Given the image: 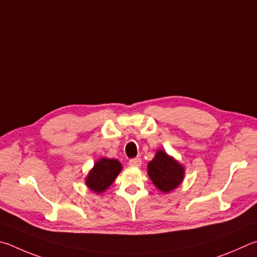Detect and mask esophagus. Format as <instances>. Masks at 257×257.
<instances>
[{"label":"esophagus","instance_id":"34e87169","mask_svg":"<svg viewBox=\"0 0 257 257\" xmlns=\"http://www.w3.org/2000/svg\"><path fill=\"white\" fill-rule=\"evenodd\" d=\"M142 164L141 158H133L128 161V165L132 166V167H140Z\"/></svg>","mask_w":257,"mask_h":257}]
</instances>
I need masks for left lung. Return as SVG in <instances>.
<instances>
[{
    "mask_svg": "<svg viewBox=\"0 0 257 257\" xmlns=\"http://www.w3.org/2000/svg\"><path fill=\"white\" fill-rule=\"evenodd\" d=\"M185 168L176 159L166 154L165 150H158L149 164H148V175H149L155 186L164 193H169L181 185Z\"/></svg>",
    "mask_w": 257,
    "mask_h": 257,
    "instance_id": "8db88e82",
    "label": "left lung"
}]
</instances>
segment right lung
Segmentation results:
<instances>
[{
  "label": "right lung",
  "instance_id": "right-lung-1",
  "mask_svg": "<svg viewBox=\"0 0 257 257\" xmlns=\"http://www.w3.org/2000/svg\"><path fill=\"white\" fill-rule=\"evenodd\" d=\"M120 170L121 165L117 159H99L85 178V185L92 192L100 194L111 185Z\"/></svg>",
  "mask_w": 257,
  "mask_h": 257
}]
</instances>
